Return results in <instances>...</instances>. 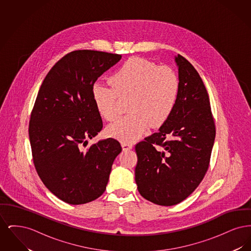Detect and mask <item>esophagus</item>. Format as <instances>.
<instances>
[{
  "instance_id": "esophagus-1",
  "label": "esophagus",
  "mask_w": 251,
  "mask_h": 251,
  "mask_svg": "<svg viewBox=\"0 0 251 251\" xmlns=\"http://www.w3.org/2000/svg\"><path fill=\"white\" fill-rule=\"evenodd\" d=\"M121 146H122V148H123V151H129V150H131V148H132L131 143L126 142V141L121 142Z\"/></svg>"
}]
</instances>
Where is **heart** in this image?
Here are the masks:
<instances>
[{
  "label": "heart",
  "mask_w": 251,
  "mask_h": 251,
  "mask_svg": "<svg viewBox=\"0 0 251 251\" xmlns=\"http://www.w3.org/2000/svg\"><path fill=\"white\" fill-rule=\"evenodd\" d=\"M111 86L95 84L92 98L99 114L107 121L119 117V100L128 99L130 114L107 128L108 134L122 141H133L148 127H160L172 114L179 96L177 73L167 66L131 58L110 77Z\"/></svg>",
  "instance_id": "b5f03b06"
}]
</instances>
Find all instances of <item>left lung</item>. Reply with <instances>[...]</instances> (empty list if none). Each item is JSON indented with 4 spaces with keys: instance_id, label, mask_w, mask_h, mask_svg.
<instances>
[{
    "instance_id": "1",
    "label": "left lung",
    "mask_w": 251,
    "mask_h": 251,
    "mask_svg": "<svg viewBox=\"0 0 251 251\" xmlns=\"http://www.w3.org/2000/svg\"><path fill=\"white\" fill-rule=\"evenodd\" d=\"M179 96L159 131L135 145V181L144 199L162 206L184 201L209 167L215 126L202 80L189 61L178 54Z\"/></svg>"
}]
</instances>
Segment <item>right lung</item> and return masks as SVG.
<instances>
[{"mask_svg": "<svg viewBox=\"0 0 251 251\" xmlns=\"http://www.w3.org/2000/svg\"><path fill=\"white\" fill-rule=\"evenodd\" d=\"M120 59L117 53L74 50L50 69L39 88L29 123L34 165L49 190L69 204L100 197L114 160L122 151L114 138L84 149L87 139L102 129L92 88Z\"/></svg>", "mask_w": 251, "mask_h": 251, "instance_id": "add662e5", "label": "right lung"}]
</instances>
